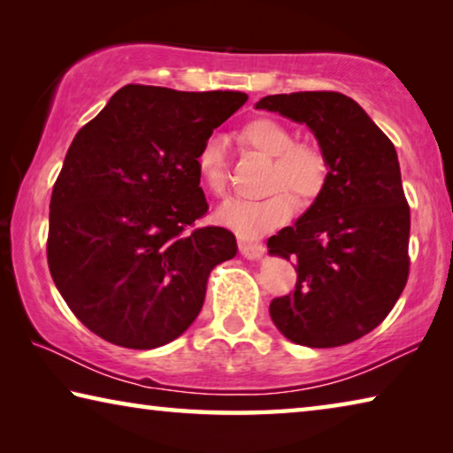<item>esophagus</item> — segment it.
<instances>
[{"mask_svg":"<svg viewBox=\"0 0 453 453\" xmlns=\"http://www.w3.org/2000/svg\"><path fill=\"white\" fill-rule=\"evenodd\" d=\"M240 251L242 254L245 256V257H250V259H259L264 256V251H265V248H264V243H259V242H240Z\"/></svg>","mask_w":453,"mask_h":453,"instance_id":"obj_1","label":"esophagus"}]
</instances>
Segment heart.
<instances>
[{
    "label": "heart",
    "mask_w": 453,
    "mask_h": 453,
    "mask_svg": "<svg viewBox=\"0 0 453 453\" xmlns=\"http://www.w3.org/2000/svg\"><path fill=\"white\" fill-rule=\"evenodd\" d=\"M242 140L250 148L272 157L267 173V194L262 199H229L216 218L242 237H257L288 224L296 202L310 205L321 196L329 180L327 153L311 142H296V134L273 118H257L242 129ZM197 178L213 196H226L227 167L226 143L211 135L196 156ZM296 199L294 200L293 197Z\"/></svg>",
    "instance_id": "1"
}]
</instances>
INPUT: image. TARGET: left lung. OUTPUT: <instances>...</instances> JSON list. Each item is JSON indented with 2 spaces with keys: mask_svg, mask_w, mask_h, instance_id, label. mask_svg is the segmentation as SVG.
Segmentation results:
<instances>
[{
  "mask_svg": "<svg viewBox=\"0 0 453 453\" xmlns=\"http://www.w3.org/2000/svg\"><path fill=\"white\" fill-rule=\"evenodd\" d=\"M257 110L308 126L327 153L329 180L311 208L267 240L297 264L296 289L270 316L289 342L335 348L378 327L410 275V205L389 137L337 91L267 96Z\"/></svg>",
  "mask_w": 453,
  "mask_h": 453,
  "instance_id": "left-lung-1",
  "label": "left lung"
}]
</instances>
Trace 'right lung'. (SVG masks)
I'll list each match as a JSON object with an SVG mask.
<instances>
[{"instance_id":"1","label":"right lung","mask_w":453,"mask_h":453,"mask_svg":"<svg viewBox=\"0 0 453 453\" xmlns=\"http://www.w3.org/2000/svg\"><path fill=\"white\" fill-rule=\"evenodd\" d=\"M242 91L129 83L75 134L50 202L48 265L73 316L105 342L153 349L194 324L235 235L208 213L196 156Z\"/></svg>"}]
</instances>
